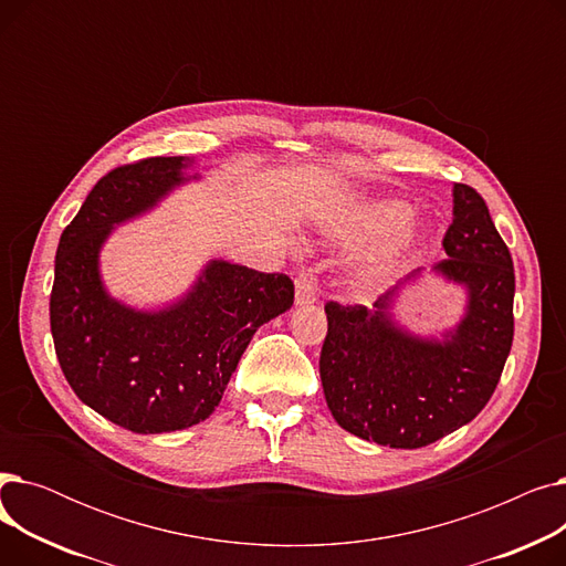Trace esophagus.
I'll return each mask as SVG.
<instances>
[{
	"instance_id": "34e87169",
	"label": "esophagus",
	"mask_w": 566,
	"mask_h": 566,
	"mask_svg": "<svg viewBox=\"0 0 566 566\" xmlns=\"http://www.w3.org/2000/svg\"><path fill=\"white\" fill-rule=\"evenodd\" d=\"M316 301H318V291L314 286L312 271H301L298 277H295V305L310 307Z\"/></svg>"
}]
</instances>
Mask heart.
<instances>
[{"mask_svg":"<svg viewBox=\"0 0 566 566\" xmlns=\"http://www.w3.org/2000/svg\"><path fill=\"white\" fill-rule=\"evenodd\" d=\"M412 213L406 199L380 197L355 203L328 224V233L344 245L376 243L350 271V280L360 289L388 280L418 245V233L408 227Z\"/></svg>","mask_w":566,"mask_h":566,"instance_id":"1","label":"heart"}]
</instances>
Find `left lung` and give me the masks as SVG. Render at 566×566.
I'll use <instances>...</instances> for the list:
<instances>
[{
  "label": "left lung",
  "instance_id": "left-lung-1",
  "mask_svg": "<svg viewBox=\"0 0 566 566\" xmlns=\"http://www.w3.org/2000/svg\"><path fill=\"white\" fill-rule=\"evenodd\" d=\"M448 259L418 268L374 303L325 305L321 382L335 422L382 448L418 450L478 418L514 339V263L486 201L454 184ZM431 274L464 291V314L438 336L412 334L394 314L398 293Z\"/></svg>",
  "mask_w": 566,
  "mask_h": 566
}]
</instances>
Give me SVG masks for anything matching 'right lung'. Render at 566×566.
Wrapping results in <instances>:
<instances>
[{
	"label": "right lung",
	"mask_w": 566,
	"mask_h": 566,
	"mask_svg": "<svg viewBox=\"0 0 566 566\" xmlns=\"http://www.w3.org/2000/svg\"><path fill=\"white\" fill-rule=\"evenodd\" d=\"M197 160L148 158L103 176L59 238L50 328L82 403L133 433L203 422L263 323L293 305V282L224 259L206 261L186 293L139 310L114 298L101 273L109 235L201 181Z\"/></svg>",
	"instance_id": "1"
}]
</instances>
